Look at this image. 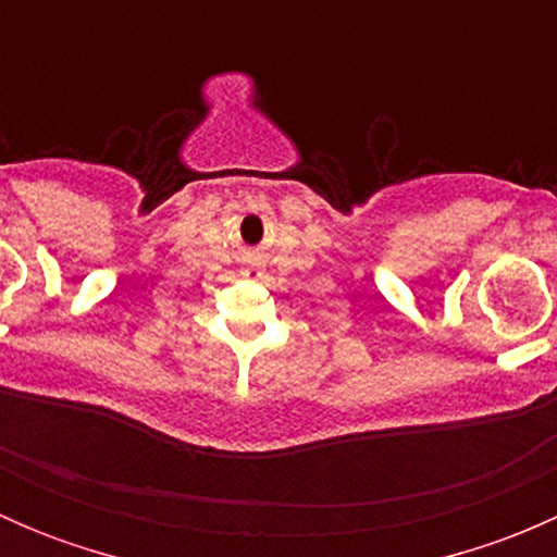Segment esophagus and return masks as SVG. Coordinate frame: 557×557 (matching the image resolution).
<instances>
[{"instance_id":"obj_1","label":"esophagus","mask_w":557,"mask_h":557,"mask_svg":"<svg viewBox=\"0 0 557 557\" xmlns=\"http://www.w3.org/2000/svg\"><path fill=\"white\" fill-rule=\"evenodd\" d=\"M250 272H252V269H250Z\"/></svg>"}]
</instances>
